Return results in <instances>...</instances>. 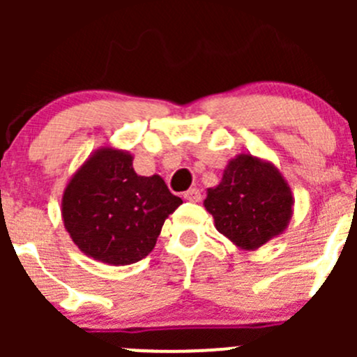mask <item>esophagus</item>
<instances>
[{"label":"esophagus","mask_w":357,"mask_h":357,"mask_svg":"<svg viewBox=\"0 0 357 357\" xmlns=\"http://www.w3.org/2000/svg\"><path fill=\"white\" fill-rule=\"evenodd\" d=\"M185 200H188V202H200V199H202V193H200V190H197V188H190L188 192H185Z\"/></svg>","instance_id":"34e87169"}]
</instances>
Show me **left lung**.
<instances>
[{"instance_id": "8db88e82", "label": "left lung", "mask_w": 357, "mask_h": 357, "mask_svg": "<svg viewBox=\"0 0 357 357\" xmlns=\"http://www.w3.org/2000/svg\"><path fill=\"white\" fill-rule=\"evenodd\" d=\"M204 205L233 245L257 250L289 228L294 193L275 164L240 153L226 164L221 183L207 190Z\"/></svg>"}]
</instances>
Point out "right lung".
<instances>
[{
	"label": "right lung",
	"instance_id": "right-lung-1",
	"mask_svg": "<svg viewBox=\"0 0 357 357\" xmlns=\"http://www.w3.org/2000/svg\"><path fill=\"white\" fill-rule=\"evenodd\" d=\"M132 158L128 150L100 146L63 190L62 219L72 242L110 266L146 257L165 219L183 204L158 174H136Z\"/></svg>",
	"mask_w": 357,
	"mask_h": 357
}]
</instances>
